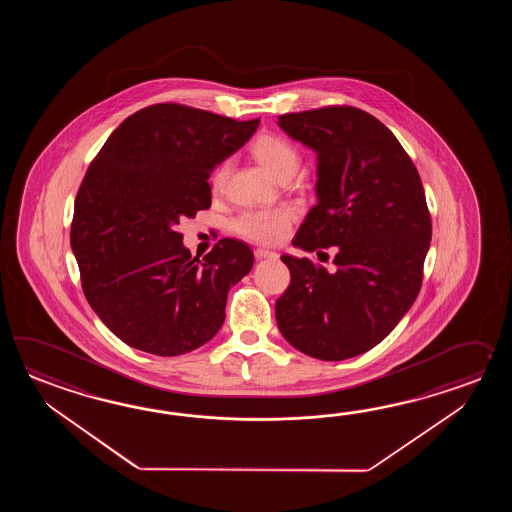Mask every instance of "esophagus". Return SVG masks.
Listing matches in <instances>:
<instances>
[{
    "label": "esophagus",
    "mask_w": 512,
    "mask_h": 512,
    "mask_svg": "<svg viewBox=\"0 0 512 512\" xmlns=\"http://www.w3.org/2000/svg\"><path fill=\"white\" fill-rule=\"evenodd\" d=\"M254 256H256V260H265V258H276L278 254L272 251H265V249H256Z\"/></svg>",
    "instance_id": "34e87169"
}]
</instances>
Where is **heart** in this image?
<instances>
[{
  "mask_svg": "<svg viewBox=\"0 0 512 512\" xmlns=\"http://www.w3.org/2000/svg\"><path fill=\"white\" fill-rule=\"evenodd\" d=\"M252 153L274 177L280 181L285 177H293L298 170L302 155L293 142L276 133H265L252 142ZM230 161L225 159L212 170L210 186L212 190H221L227 175H229ZM293 225V212L289 208H256L245 210L238 218L232 221V230L243 240L260 243V245H274L282 241Z\"/></svg>",
  "mask_w": 512,
  "mask_h": 512,
  "instance_id": "obj_1",
  "label": "heart"
}]
</instances>
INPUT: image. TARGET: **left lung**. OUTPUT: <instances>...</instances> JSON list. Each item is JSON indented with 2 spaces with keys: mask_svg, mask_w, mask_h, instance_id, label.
<instances>
[{
  "mask_svg": "<svg viewBox=\"0 0 512 512\" xmlns=\"http://www.w3.org/2000/svg\"><path fill=\"white\" fill-rule=\"evenodd\" d=\"M278 124L318 153V203L294 247L320 256L333 247L335 271L283 254L291 283L276 322L313 359H351L388 337L421 291L432 240L423 183L392 131L362 109H307Z\"/></svg>",
  "mask_w": 512,
  "mask_h": 512,
  "instance_id": "left-lung-1",
  "label": "left lung"
}]
</instances>
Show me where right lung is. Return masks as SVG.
<instances>
[{
	"mask_svg": "<svg viewBox=\"0 0 512 512\" xmlns=\"http://www.w3.org/2000/svg\"><path fill=\"white\" fill-rule=\"evenodd\" d=\"M258 124L161 102L122 120L89 164L71 247L87 302L124 344L175 357L223 326L229 289L254 254L223 238L203 260L192 258L175 227L210 208V170Z\"/></svg>",
	"mask_w": 512,
	"mask_h": 512,
	"instance_id": "add662e5",
	"label": "right lung"
}]
</instances>
